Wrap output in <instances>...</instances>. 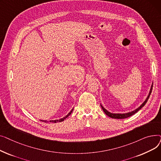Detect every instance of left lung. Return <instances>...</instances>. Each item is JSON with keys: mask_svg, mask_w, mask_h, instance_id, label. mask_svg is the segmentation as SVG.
<instances>
[{"mask_svg": "<svg viewBox=\"0 0 161 161\" xmlns=\"http://www.w3.org/2000/svg\"><path fill=\"white\" fill-rule=\"evenodd\" d=\"M152 89H153V83H152L151 89H150V91H149V95H148L147 97L146 98V100H145L144 102H143L138 108H136V109H134V110H133V111H132V112H128V113H125V114H112V113H111V112H108V110H106V109L102 105L100 104L101 108H103V111L104 112V113H105L108 116H109V117L113 118V119H125V118H127V117H130V116H132V115L135 114L136 112H138L142 107H143V106H145V104H146V103L147 102V100H148V99H149V96H150V95H151V93Z\"/></svg>", "mask_w": 161, "mask_h": 161, "instance_id": "obj_1", "label": "left lung"}]
</instances>
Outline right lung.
<instances>
[{
  "instance_id": "add662e5",
  "label": "right lung",
  "mask_w": 161,
  "mask_h": 161,
  "mask_svg": "<svg viewBox=\"0 0 161 161\" xmlns=\"http://www.w3.org/2000/svg\"><path fill=\"white\" fill-rule=\"evenodd\" d=\"M72 111H73V109H72V110L69 113V114H68L65 117H64L63 118H61V119H57V120H52V121H50V122L51 121H52L53 123H57V122H62V121H63L65 119H66V117H69L71 114H72ZM42 121H44L45 123H47V121H43V120H41Z\"/></svg>"
}]
</instances>
